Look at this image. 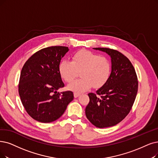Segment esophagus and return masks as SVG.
Listing matches in <instances>:
<instances>
[{
	"instance_id": "1",
	"label": "esophagus",
	"mask_w": 158,
	"mask_h": 158,
	"mask_svg": "<svg viewBox=\"0 0 158 158\" xmlns=\"http://www.w3.org/2000/svg\"><path fill=\"white\" fill-rule=\"evenodd\" d=\"M80 93H74V98H77L80 96Z\"/></svg>"
}]
</instances>
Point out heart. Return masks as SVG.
<instances>
[{
  "label": "heart",
  "mask_w": 158,
  "mask_h": 158,
  "mask_svg": "<svg viewBox=\"0 0 158 158\" xmlns=\"http://www.w3.org/2000/svg\"><path fill=\"white\" fill-rule=\"evenodd\" d=\"M58 69L61 77L67 82L72 81L81 71V78L67 86L68 89L80 93L93 86L102 87L110 78L111 67L106 58L88 50H80L73 55L72 61L62 60Z\"/></svg>",
  "instance_id": "b5f03b06"
}]
</instances>
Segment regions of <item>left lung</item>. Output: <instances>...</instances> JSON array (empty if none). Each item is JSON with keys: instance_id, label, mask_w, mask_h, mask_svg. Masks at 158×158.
<instances>
[{"instance_id": "left-lung-1", "label": "left lung", "mask_w": 158, "mask_h": 158, "mask_svg": "<svg viewBox=\"0 0 158 158\" xmlns=\"http://www.w3.org/2000/svg\"><path fill=\"white\" fill-rule=\"evenodd\" d=\"M93 49L110 56L111 71L108 81L96 94H88L85 115L96 127H110L122 121L131 110L137 93V77L131 63L122 53L108 48Z\"/></svg>"}]
</instances>
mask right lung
<instances>
[{"mask_svg":"<svg viewBox=\"0 0 158 158\" xmlns=\"http://www.w3.org/2000/svg\"><path fill=\"white\" fill-rule=\"evenodd\" d=\"M69 50L61 46L43 48L23 67L19 93L24 109L37 121L48 123L57 120L74 98L72 91L58 92L64 87L59 65Z\"/></svg>","mask_w":158,"mask_h":158,"instance_id":"right-lung-1","label":"right lung"}]
</instances>
